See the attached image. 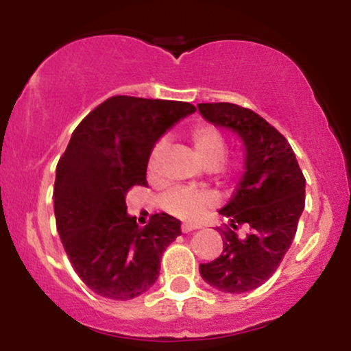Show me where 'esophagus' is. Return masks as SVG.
<instances>
[{
	"instance_id": "34e87169",
	"label": "esophagus",
	"mask_w": 351,
	"mask_h": 351,
	"mask_svg": "<svg viewBox=\"0 0 351 351\" xmlns=\"http://www.w3.org/2000/svg\"><path fill=\"white\" fill-rule=\"evenodd\" d=\"M195 229H198L196 224H183V226H181V232H184V234H186V232L195 231Z\"/></svg>"
}]
</instances>
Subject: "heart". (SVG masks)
I'll use <instances>...</instances> for the list:
<instances>
[{"label":"heart","instance_id":"b5f03b06","mask_svg":"<svg viewBox=\"0 0 351 351\" xmlns=\"http://www.w3.org/2000/svg\"><path fill=\"white\" fill-rule=\"evenodd\" d=\"M188 140L191 143L196 158L206 167H213L223 178L228 181L236 175L237 163L234 160L223 158L226 153V138L219 128L211 123H196L188 132ZM163 153V142L155 143L148 156V171H155L158 167L160 156ZM216 204V196L209 191L188 188H173L165 193L160 199V206L168 215L184 221L198 219L204 211Z\"/></svg>","mask_w":351,"mask_h":351}]
</instances>
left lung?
Listing matches in <instances>:
<instances>
[{"mask_svg": "<svg viewBox=\"0 0 351 351\" xmlns=\"http://www.w3.org/2000/svg\"><path fill=\"white\" fill-rule=\"evenodd\" d=\"M208 122L239 134L245 145V173L234 196L219 211L229 224L217 228L223 252L199 274L211 287L243 293L277 271L295 237L305 206V176L285 136L251 108L236 104H198ZM243 226L246 234L239 237Z\"/></svg>", "mask_w": 351, "mask_h": 351, "instance_id": "left-lung-1", "label": "left lung"}]
</instances>
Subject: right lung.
I'll use <instances>...</instances> for the list:
<instances>
[{
  "label": "right lung",
  "instance_id": "right-lung-1",
  "mask_svg": "<svg viewBox=\"0 0 351 351\" xmlns=\"http://www.w3.org/2000/svg\"><path fill=\"white\" fill-rule=\"evenodd\" d=\"M196 110L189 102L114 95L77 125L59 158L56 226L72 267L99 295L130 300L155 284L180 221L153 215L138 228L125 196L148 186V156L173 123Z\"/></svg>",
  "mask_w": 351,
  "mask_h": 351
}]
</instances>
